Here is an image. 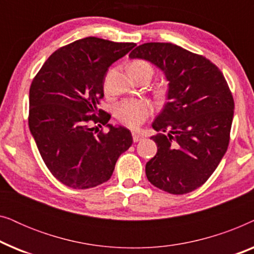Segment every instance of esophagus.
<instances>
[{"instance_id":"obj_1","label":"esophagus","mask_w":254,"mask_h":254,"mask_svg":"<svg viewBox=\"0 0 254 254\" xmlns=\"http://www.w3.org/2000/svg\"><path fill=\"white\" fill-rule=\"evenodd\" d=\"M131 135H133V141L134 142H138V141H141L142 138H143V136H142V135L138 134V133H133Z\"/></svg>"}]
</instances>
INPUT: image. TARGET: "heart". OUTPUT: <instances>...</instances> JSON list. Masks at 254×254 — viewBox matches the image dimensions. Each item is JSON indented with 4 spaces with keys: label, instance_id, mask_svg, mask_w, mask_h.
<instances>
[{
    "label": "heart",
    "instance_id": "obj_1",
    "mask_svg": "<svg viewBox=\"0 0 254 254\" xmlns=\"http://www.w3.org/2000/svg\"><path fill=\"white\" fill-rule=\"evenodd\" d=\"M129 72L131 76L147 72L152 75V67L147 61L135 60L129 64ZM151 112V107L149 103L142 99L125 100L119 105L117 110V116L124 125L130 128H137L147 119Z\"/></svg>",
    "mask_w": 254,
    "mask_h": 254
}]
</instances>
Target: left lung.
I'll return each mask as SVG.
<instances>
[{"instance_id": "left-lung-1", "label": "left lung", "mask_w": 254, "mask_h": 254, "mask_svg": "<svg viewBox=\"0 0 254 254\" xmlns=\"http://www.w3.org/2000/svg\"><path fill=\"white\" fill-rule=\"evenodd\" d=\"M158 67L169 82L168 102L151 136L157 154L145 175L157 189L185 194L203 185L227 151L235 103L223 74L202 55L170 43H147L130 52Z\"/></svg>"}]
</instances>
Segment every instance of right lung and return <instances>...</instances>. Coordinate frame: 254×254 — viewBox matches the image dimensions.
<instances>
[{"mask_svg":"<svg viewBox=\"0 0 254 254\" xmlns=\"http://www.w3.org/2000/svg\"><path fill=\"white\" fill-rule=\"evenodd\" d=\"M135 46L96 37L76 40L55 51L33 78L29 127L45 164L64 185L85 190L107 182L133 143L130 131L107 124L111 116L98 105L109 67Z\"/></svg>","mask_w":254,"mask_h":254,"instance_id":"obj_1","label":"right lung"}]
</instances>
